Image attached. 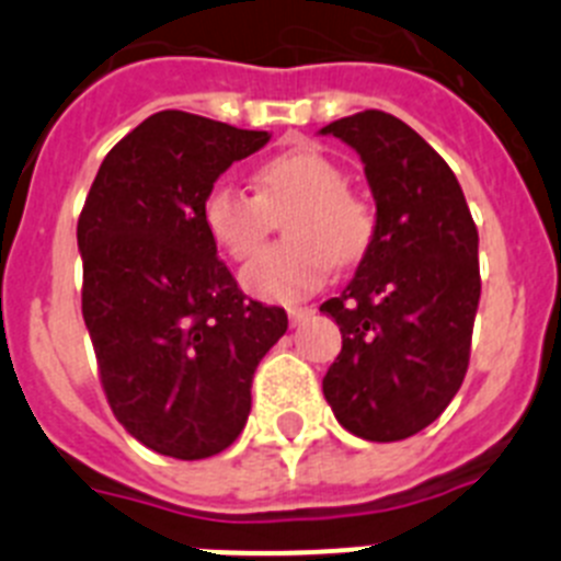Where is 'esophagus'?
Masks as SVG:
<instances>
[{"instance_id": "obj_1", "label": "esophagus", "mask_w": 561, "mask_h": 561, "mask_svg": "<svg viewBox=\"0 0 561 561\" xmlns=\"http://www.w3.org/2000/svg\"><path fill=\"white\" fill-rule=\"evenodd\" d=\"M311 311H314V309H309V306H291V309H289V323L291 325H300V323H304V320H309Z\"/></svg>"}]
</instances>
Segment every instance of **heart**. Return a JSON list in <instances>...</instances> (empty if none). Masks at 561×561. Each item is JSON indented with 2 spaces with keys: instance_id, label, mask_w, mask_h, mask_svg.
Instances as JSON below:
<instances>
[{
  "instance_id": "obj_1",
  "label": "heart",
  "mask_w": 561,
  "mask_h": 561,
  "mask_svg": "<svg viewBox=\"0 0 561 561\" xmlns=\"http://www.w3.org/2000/svg\"><path fill=\"white\" fill-rule=\"evenodd\" d=\"M255 196L230 182L213 185L202 205L207 236L232 261L255 255L270 232V213L291 205L286 244L264 250L241 272L250 295L295 304L325 284L331 266L356 264L374 244L370 205L345 187V173L314 148L275 153L255 171Z\"/></svg>"
}]
</instances>
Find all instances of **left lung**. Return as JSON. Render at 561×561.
Wrapping results in <instances>:
<instances>
[{
  "mask_svg": "<svg viewBox=\"0 0 561 561\" xmlns=\"http://www.w3.org/2000/svg\"><path fill=\"white\" fill-rule=\"evenodd\" d=\"M320 134L359 153L376 202L374 244L320 306L342 331L325 401L356 438H410L447 410L469 368L478 227L453 168L393 114L368 108Z\"/></svg>",
  "mask_w": 561,
  "mask_h": 561,
  "instance_id": "left-lung-1",
  "label": "left lung"
}]
</instances>
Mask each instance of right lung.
Returning a JSON list of instances; mask_svg holds the SVG:
<instances>
[{"label": "right lung", "mask_w": 561, "mask_h": 561, "mask_svg": "<svg viewBox=\"0 0 561 561\" xmlns=\"http://www.w3.org/2000/svg\"><path fill=\"white\" fill-rule=\"evenodd\" d=\"M266 142L199 114H151L106 153L78 219L83 323L108 408L168 458L230 447L257 362L289 325L284 309L247 300L202 225L216 180Z\"/></svg>", "instance_id": "1"}]
</instances>
